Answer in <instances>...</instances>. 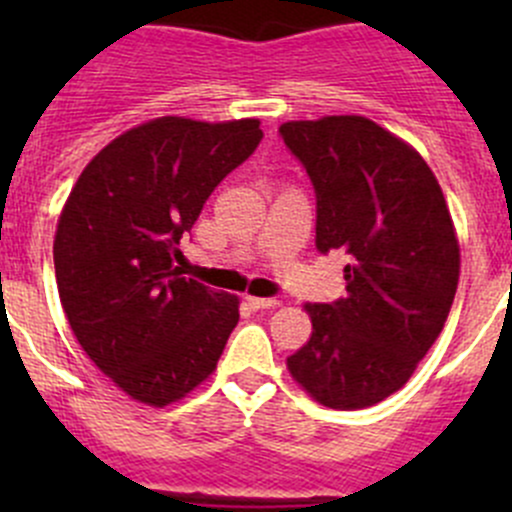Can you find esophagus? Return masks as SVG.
<instances>
[{
	"mask_svg": "<svg viewBox=\"0 0 512 512\" xmlns=\"http://www.w3.org/2000/svg\"><path fill=\"white\" fill-rule=\"evenodd\" d=\"M247 302H250L252 309H275V307H280V299H275V297H252V294H247Z\"/></svg>",
	"mask_w": 512,
	"mask_h": 512,
	"instance_id": "34e87169",
	"label": "esophagus"
}]
</instances>
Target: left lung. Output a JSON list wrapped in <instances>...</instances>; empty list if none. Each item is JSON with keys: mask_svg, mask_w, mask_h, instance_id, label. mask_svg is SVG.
<instances>
[{"mask_svg": "<svg viewBox=\"0 0 512 512\" xmlns=\"http://www.w3.org/2000/svg\"><path fill=\"white\" fill-rule=\"evenodd\" d=\"M317 193V250L349 255L347 297L304 304L312 337L287 356L322 406L354 411L396 394L441 334L461 247L436 175L414 146L364 116L280 126Z\"/></svg>", "mask_w": 512, "mask_h": 512, "instance_id": "left-lung-1", "label": "left lung"}]
</instances>
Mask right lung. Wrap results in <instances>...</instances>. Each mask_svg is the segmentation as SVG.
I'll list each match as a JSON object with an SVG mask.
<instances>
[{"label": "right lung", "instance_id": "obj_1", "mask_svg": "<svg viewBox=\"0 0 512 512\" xmlns=\"http://www.w3.org/2000/svg\"><path fill=\"white\" fill-rule=\"evenodd\" d=\"M260 141L257 118H153L101 148L66 198L54 235L61 307L81 349L133 401L163 409L218 366L240 299L180 277L173 262L210 193Z\"/></svg>", "mask_w": 512, "mask_h": 512}]
</instances>
